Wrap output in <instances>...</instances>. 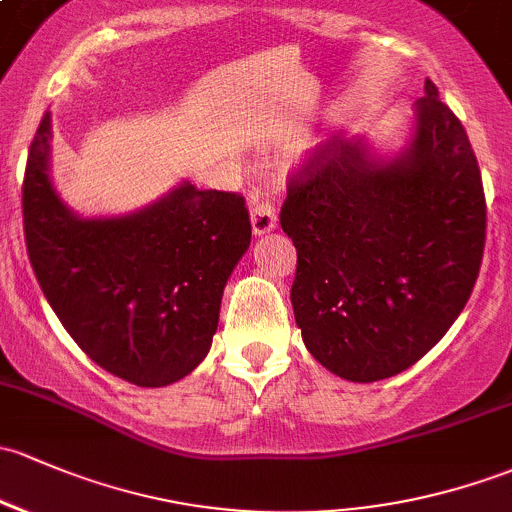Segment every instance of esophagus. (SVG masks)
Instances as JSON below:
<instances>
[{"instance_id": "esophagus-1", "label": "esophagus", "mask_w": 512, "mask_h": 512, "mask_svg": "<svg viewBox=\"0 0 512 512\" xmlns=\"http://www.w3.org/2000/svg\"><path fill=\"white\" fill-rule=\"evenodd\" d=\"M276 224H278L276 207L266 200H254V205H251V229H254V234L263 236L273 232Z\"/></svg>"}]
</instances>
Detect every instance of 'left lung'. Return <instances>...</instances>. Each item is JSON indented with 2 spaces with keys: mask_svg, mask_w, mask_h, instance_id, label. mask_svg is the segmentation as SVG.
<instances>
[{
  "mask_svg": "<svg viewBox=\"0 0 512 512\" xmlns=\"http://www.w3.org/2000/svg\"><path fill=\"white\" fill-rule=\"evenodd\" d=\"M395 158L364 139L320 144L290 173L280 227L298 249L302 342L354 383L395 376L447 334L474 290L486 195L464 126L432 80Z\"/></svg>",
  "mask_w": 512,
  "mask_h": 512,
  "instance_id": "1",
  "label": "left lung"
}]
</instances>
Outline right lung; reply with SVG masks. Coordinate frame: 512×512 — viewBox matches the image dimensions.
I'll list each match as a JSON object with an SVG mask.
<instances>
[{"mask_svg":"<svg viewBox=\"0 0 512 512\" xmlns=\"http://www.w3.org/2000/svg\"><path fill=\"white\" fill-rule=\"evenodd\" d=\"M43 114L24 175V236L43 295L78 346L141 388L188 376L217 332L222 293L251 244L239 192L183 183L122 217L82 219L48 175Z\"/></svg>","mask_w":512,"mask_h":512,"instance_id":"obj_1","label":"right lung"}]
</instances>
